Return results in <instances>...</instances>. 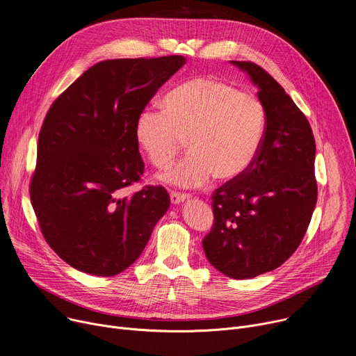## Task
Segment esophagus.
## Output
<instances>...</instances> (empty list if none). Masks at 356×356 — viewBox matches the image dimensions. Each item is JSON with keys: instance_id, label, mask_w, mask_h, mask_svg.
<instances>
[{"instance_id": "esophagus-1", "label": "esophagus", "mask_w": 356, "mask_h": 356, "mask_svg": "<svg viewBox=\"0 0 356 356\" xmlns=\"http://www.w3.org/2000/svg\"><path fill=\"white\" fill-rule=\"evenodd\" d=\"M188 199H191V196L184 195V193H176V192L170 193V202H172V204H180V203H183V202H186V200H188Z\"/></svg>"}]
</instances>
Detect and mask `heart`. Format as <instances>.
<instances>
[{"instance_id":"1","label":"heart","mask_w":356,"mask_h":356,"mask_svg":"<svg viewBox=\"0 0 356 356\" xmlns=\"http://www.w3.org/2000/svg\"><path fill=\"white\" fill-rule=\"evenodd\" d=\"M266 133V110L253 92L216 77L188 80L163 99V110L145 108L136 120L138 149L165 169L187 138L188 153L160 181L181 188L241 177L256 160Z\"/></svg>"}]
</instances>
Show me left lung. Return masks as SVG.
Masks as SVG:
<instances>
[{"label":"left lung","instance_id":"8db88e82","mask_svg":"<svg viewBox=\"0 0 356 356\" xmlns=\"http://www.w3.org/2000/svg\"><path fill=\"white\" fill-rule=\"evenodd\" d=\"M257 87L266 110L264 145L241 177L211 196L215 223L203 239L211 266L232 279L279 268L300 245L316 204L315 138L283 87L250 61H232Z\"/></svg>","mask_w":356,"mask_h":356}]
</instances>
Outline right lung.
I'll use <instances>...</instances> for the list:
<instances>
[{
    "mask_svg": "<svg viewBox=\"0 0 356 356\" xmlns=\"http://www.w3.org/2000/svg\"><path fill=\"white\" fill-rule=\"evenodd\" d=\"M184 63L181 56L100 61L47 113L30 197L44 239L77 270L123 272L168 211L170 197L161 186L120 195L145 172L137 117Z\"/></svg>",
    "mask_w": 356,
    "mask_h": 356,
    "instance_id": "1",
    "label": "right lung"
}]
</instances>
